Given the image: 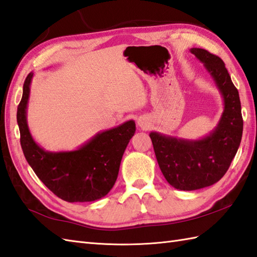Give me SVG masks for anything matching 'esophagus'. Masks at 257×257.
Instances as JSON below:
<instances>
[{
    "mask_svg": "<svg viewBox=\"0 0 257 257\" xmlns=\"http://www.w3.org/2000/svg\"><path fill=\"white\" fill-rule=\"evenodd\" d=\"M138 125H139V127H141V128H147V127H148V122H147V120L145 119V118H139L138 119Z\"/></svg>",
    "mask_w": 257,
    "mask_h": 257,
    "instance_id": "esophagus-1",
    "label": "esophagus"
}]
</instances>
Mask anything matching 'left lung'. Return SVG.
I'll list each match as a JSON object with an SVG mask.
<instances>
[{
    "label": "left lung",
    "mask_w": 257,
    "mask_h": 257,
    "mask_svg": "<svg viewBox=\"0 0 257 257\" xmlns=\"http://www.w3.org/2000/svg\"><path fill=\"white\" fill-rule=\"evenodd\" d=\"M204 65L219 89L223 112L210 134L199 139L151 132L158 165L168 183L183 191L203 189L220 181L226 173L241 144L243 119L238 91L220 57L202 48H191Z\"/></svg>",
    "instance_id": "obj_1"
}]
</instances>
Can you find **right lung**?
Masks as SVG:
<instances>
[{"label":"right lung","mask_w":257,"mask_h":257,"mask_svg":"<svg viewBox=\"0 0 257 257\" xmlns=\"http://www.w3.org/2000/svg\"><path fill=\"white\" fill-rule=\"evenodd\" d=\"M33 76L34 73H30L24 81L16 114L26 161L41 181L64 201L91 202L103 198L116 182L123 152L136 133L135 121L128 120L99 132L75 150L47 151L33 138L27 123Z\"/></svg>","instance_id":"right-lung-1"}]
</instances>
